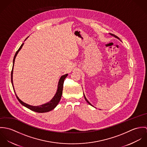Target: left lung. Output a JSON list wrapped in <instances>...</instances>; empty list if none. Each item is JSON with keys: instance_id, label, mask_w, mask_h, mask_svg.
Wrapping results in <instances>:
<instances>
[{"instance_id": "8db88e82", "label": "left lung", "mask_w": 147, "mask_h": 147, "mask_svg": "<svg viewBox=\"0 0 147 147\" xmlns=\"http://www.w3.org/2000/svg\"><path fill=\"white\" fill-rule=\"evenodd\" d=\"M110 35H111V36H114V37H115V38H118V40H119V38H118V37H117V36H115V35H114V34H111V33H110ZM120 41H121V40H120ZM84 98H85V100H86V102H88V104H89V105H91V106H93V105H92V104H90V102H89V101H88V100H87V99H86V97H85V94H84Z\"/></svg>"}]
</instances>
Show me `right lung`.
I'll list each match as a JSON object with an SVG mask.
<instances>
[{
    "label": "right lung",
    "mask_w": 147,
    "mask_h": 147,
    "mask_svg": "<svg viewBox=\"0 0 147 147\" xmlns=\"http://www.w3.org/2000/svg\"><path fill=\"white\" fill-rule=\"evenodd\" d=\"M28 38V37L25 40V41ZM24 43H22V45H21V46L20 47V48L16 51V54H15V55L14 56L13 60V67H12V71H11V83H12V86H13V88L15 93V91L13 84V67H14V63H15V58H16L18 53L21 50L22 46L24 45ZM67 76H68V74H65V75H64L62 76L61 77V78H60V79L59 80V82H58V88H57L56 93L55 94V95L53 97V98L49 102H47L46 104H42V105H40V106H32V105H28V104L22 102L21 100L18 97V96L16 95V93H15V94L16 96V97H17L18 101L20 102V103L21 104V105L24 106L25 107H27L28 109H30V110H32L33 111L37 112V113H46V112H49V111L53 110L57 106V105L59 104V101L61 100L62 95L64 81V79H65V78Z\"/></svg>",
    "instance_id": "obj_1"
}]
</instances>
